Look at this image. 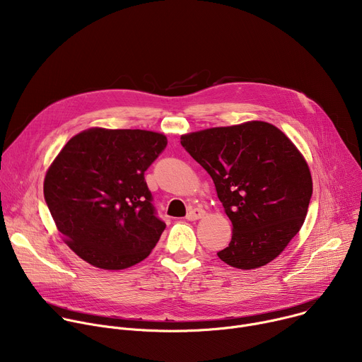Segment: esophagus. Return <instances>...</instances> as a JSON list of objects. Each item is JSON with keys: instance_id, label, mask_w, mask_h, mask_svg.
<instances>
[{"instance_id": "1", "label": "esophagus", "mask_w": 362, "mask_h": 362, "mask_svg": "<svg viewBox=\"0 0 362 362\" xmlns=\"http://www.w3.org/2000/svg\"><path fill=\"white\" fill-rule=\"evenodd\" d=\"M203 216H204V211H203V209H199V208H194V209H192V211L187 214L186 219H187V221H199V219H202Z\"/></svg>"}]
</instances>
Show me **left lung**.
Here are the masks:
<instances>
[{"instance_id":"obj_1","label":"left lung","mask_w":362,"mask_h":362,"mask_svg":"<svg viewBox=\"0 0 362 362\" xmlns=\"http://www.w3.org/2000/svg\"><path fill=\"white\" fill-rule=\"evenodd\" d=\"M180 143L211 175L232 222L229 246L218 256L243 271L272 262L300 230L313 196L298 147L259 120L182 134Z\"/></svg>"}]
</instances>
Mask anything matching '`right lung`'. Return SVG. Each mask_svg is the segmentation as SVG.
I'll list each match as a JSON object with an SVG mask.
<instances>
[{"instance_id": "obj_1", "label": "right lung", "mask_w": 362, "mask_h": 362, "mask_svg": "<svg viewBox=\"0 0 362 362\" xmlns=\"http://www.w3.org/2000/svg\"><path fill=\"white\" fill-rule=\"evenodd\" d=\"M162 133L91 127L49 165L44 197L64 243L87 264L119 271L150 255L166 225L151 204L144 172L165 150Z\"/></svg>"}]
</instances>
